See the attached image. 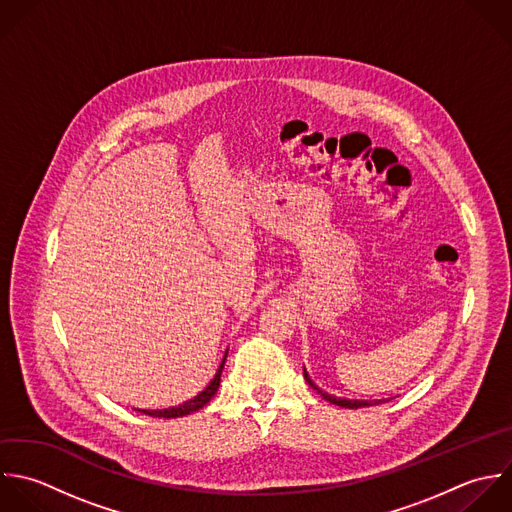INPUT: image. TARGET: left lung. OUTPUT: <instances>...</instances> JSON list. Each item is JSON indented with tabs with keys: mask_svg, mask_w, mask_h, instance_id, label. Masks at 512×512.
<instances>
[{
	"mask_svg": "<svg viewBox=\"0 0 512 512\" xmlns=\"http://www.w3.org/2000/svg\"><path fill=\"white\" fill-rule=\"evenodd\" d=\"M305 379H307V383L325 399V401H329V403H333V405H337V407H345V409H359V407H373V405H379V403H383V401H347V399H337V397H331V395H327V393H323L319 387H315V383L309 379V375L305 373Z\"/></svg>",
	"mask_w": 512,
	"mask_h": 512,
	"instance_id": "8db88e82",
	"label": "left lung"
}]
</instances>
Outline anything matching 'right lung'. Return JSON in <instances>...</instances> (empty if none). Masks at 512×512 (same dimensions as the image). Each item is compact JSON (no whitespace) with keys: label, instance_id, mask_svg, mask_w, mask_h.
<instances>
[{"label":"right lung","instance_id":"1","mask_svg":"<svg viewBox=\"0 0 512 512\" xmlns=\"http://www.w3.org/2000/svg\"><path fill=\"white\" fill-rule=\"evenodd\" d=\"M225 357H227V355H225ZM223 363H225V359H223ZM223 363H221V367H219V371H217L215 379L209 383V387H207L205 391H201L195 399H189V401H185V403H183V405H179V407L161 409V411H141V413H143V415H149V417H159V419H175V417H185V415H191V413H195V411L203 409V407L213 399V395H215V393H217V389H219Z\"/></svg>","mask_w":512,"mask_h":512}]
</instances>
